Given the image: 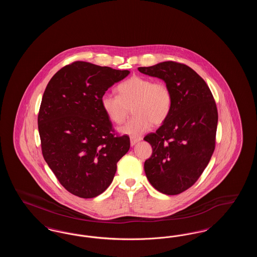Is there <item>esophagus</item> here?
Here are the masks:
<instances>
[{"label":"esophagus","mask_w":257,"mask_h":257,"mask_svg":"<svg viewBox=\"0 0 257 257\" xmlns=\"http://www.w3.org/2000/svg\"><path fill=\"white\" fill-rule=\"evenodd\" d=\"M141 140H142L141 138H135V137H131V138H130V144H131V146L133 147V146H135L137 143H139Z\"/></svg>","instance_id":"obj_1"}]
</instances>
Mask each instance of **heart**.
Segmentation results:
<instances>
[{
	"label": "heart",
	"mask_w": 257,
	"mask_h": 257,
	"mask_svg": "<svg viewBox=\"0 0 257 257\" xmlns=\"http://www.w3.org/2000/svg\"><path fill=\"white\" fill-rule=\"evenodd\" d=\"M116 92L117 95L103 94L101 106L107 117L116 125L125 121L132 108L134 116L120 128L123 134L139 137L152 124H163L171 113L172 91L164 82L135 75L116 86Z\"/></svg>",
	"instance_id": "b5f03b06"
}]
</instances>
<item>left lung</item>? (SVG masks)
<instances>
[{
  "mask_svg": "<svg viewBox=\"0 0 257 257\" xmlns=\"http://www.w3.org/2000/svg\"><path fill=\"white\" fill-rule=\"evenodd\" d=\"M171 87L173 105L168 119L145 141L152 155L145 162L150 184L165 195H178L200 177L216 146L218 110L205 81L188 65L164 61L139 67Z\"/></svg>",
  "mask_w": 257,
  "mask_h": 257,
  "instance_id": "1",
  "label": "left lung"
}]
</instances>
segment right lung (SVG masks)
<instances>
[{"instance_id": "right-lung-1", "label": "right lung", "mask_w": 257, "mask_h": 257, "mask_svg": "<svg viewBox=\"0 0 257 257\" xmlns=\"http://www.w3.org/2000/svg\"><path fill=\"white\" fill-rule=\"evenodd\" d=\"M128 70L86 61L65 65L50 80L37 116L44 160L65 190L92 198L110 186L130 139L117 134L101 97Z\"/></svg>"}]
</instances>
